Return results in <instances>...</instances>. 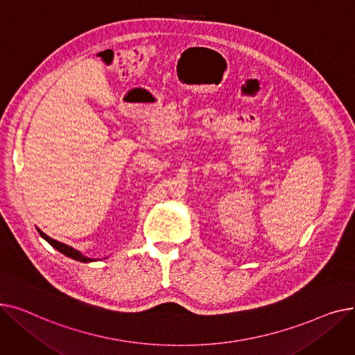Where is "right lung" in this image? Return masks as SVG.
Listing matches in <instances>:
<instances>
[{"label": "right lung", "mask_w": 355, "mask_h": 355, "mask_svg": "<svg viewBox=\"0 0 355 355\" xmlns=\"http://www.w3.org/2000/svg\"><path fill=\"white\" fill-rule=\"evenodd\" d=\"M39 233H40V236H42L44 240L49 241V243H50L54 249H58L60 253H63V254H66V256H69V257H71V259H74V260H79V262H85V263L92 262V260H95V259H89V257L83 256L80 252L74 250L73 248H70V246H67V245H64V243H60V241H58V240H54V239L49 237V236H47L46 233H43L42 230H39Z\"/></svg>", "instance_id": "add662e5"}]
</instances>
